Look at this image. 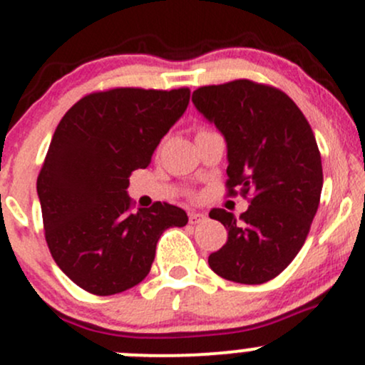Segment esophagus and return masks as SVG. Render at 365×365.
Returning <instances> with one entry per match:
<instances>
[{
	"instance_id": "1",
	"label": "esophagus",
	"mask_w": 365,
	"mask_h": 365,
	"mask_svg": "<svg viewBox=\"0 0 365 365\" xmlns=\"http://www.w3.org/2000/svg\"><path fill=\"white\" fill-rule=\"evenodd\" d=\"M206 215L205 213H197V212H190L189 213V222L190 224H199V222H205Z\"/></svg>"
}]
</instances>
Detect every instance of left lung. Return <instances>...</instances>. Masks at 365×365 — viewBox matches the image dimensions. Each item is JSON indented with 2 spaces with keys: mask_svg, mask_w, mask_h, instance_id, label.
<instances>
[{
  "mask_svg": "<svg viewBox=\"0 0 365 365\" xmlns=\"http://www.w3.org/2000/svg\"><path fill=\"white\" fill-rule=\"evenodd\" d=\"M192 103L225 138L229 194L250 195L240 218L210 212L229 232L210 267L245 285L269 282L302 248L320 205L324 173L312 125L285 92L245 78L199 87Z\"/></svg>",
  "mask_w": 365,
  "mask_h": 365,
  "instance_id": "obj_1",
  "label": "left lung"
}]
</instances>
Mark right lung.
Segmentation results:
<instances>
[{"label": "right lung", "mask_w": 365, "mask_h": 365, "mask_svg": "<svg viewBox=\"0 0 365 365\" xmlns=\"http://www.w3.org/2000/svg\"><path fill=\"white\" fill-rule=\"evenodd\" d=\"M189 99L187 87H118L87 94L61 118L36 190L48 250L80 289L112 295L138 285L160 234L189 222L160 201L133 213L128 195L131 173L150 164Z\"/></svg>", "instance_id": "obj_1"}]
</instances>
